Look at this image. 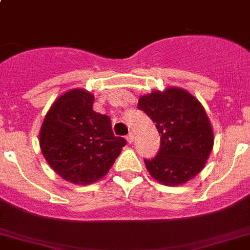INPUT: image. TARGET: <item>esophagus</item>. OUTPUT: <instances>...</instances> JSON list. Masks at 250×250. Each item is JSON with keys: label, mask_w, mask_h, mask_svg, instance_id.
Here are the masks:
<instances>
[{"label": "esophagus", "mask_w": 250, "mask_h": 250, "mask_svg": "<svg viewBox=\"0 0 250 250\" xmlns=\"http://www.w3.org/2000/svg\"><path fill=\"white\" fill-rule=\"evenodd\" d=\"M133 141H134V134L131 132V133H129L127 136V142L128 143H132V142H133Z\"/></svg>", "instance_id": "1"}]
</instances>
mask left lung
<instances>
[{"label":"left lung","instance_id":"1","mask_svg":"<svg viewBox=\"0 0 250 250\" xmlns=\"http://www.w3.org/2000/svg\"><path fill=\"white\" fill-rule=\"evenodd\" d=\"M137 107L161 134L157 156L145 160L149 175L166 186L194 179L214 147V131L203 104L185 89L168 86L141 95Z\"/></svg>","mask_w":250,"mask_h":250}]
</instances>
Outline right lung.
I'll return each mask as SVG.
<instances>
[{
  "label": "right lung",
  "mask_w": 250,
  "mask_h": 250,
  "mask_svg": "<svg viewBox=\"0 0 250 250\" xmlns=\"http://www.w3.org/2000/svg\"><path fill=\"white\" fill-rule=\"evenodd\" d=\"M94 95L74 88L47 110L39 143L49 166L65 181L90 185L108 173L125 140L113 134L109 117L93 110Z\"/></svg>",
  "instance_id": "right-lung-1"
}]
</instances>
